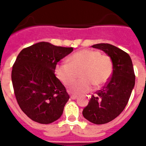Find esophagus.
<instances>
[{
  "mask_svg": "<svg viewBox=\"0 0 146 146\" xmlns=\"http://www.w3.org/2000/svg\"><path fill=\"white\" fill-rule=\"evenodd\" d=\"M70 98H71V99L75 100V99H76V98H77V96H74V95H73V96H70Z\"/></svg>",
  "mask_w": 146,
  "mask_h": 146,
  "instance_id": "34e87169",
  "label": "esophagus"
}]
</instances>
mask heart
Here are the masks:
<instances>
[{
  "mask_svg": "<svg viewBox=\"0 0 146 146\" xmlns=\"http://www.w3.org/2000/svg\"><path fill=\"white\" fill-rule=\"evenodd\" d=\"M69 63L61 62L55 66L57 79L64 85L70 83L80 72L82 80L74 81L70 85V92L82 95L91 92L93 85L99 87L108 80L112 73V62L110 57L102 55L96 50L83 49L74 53L68 58Z\"/></svg>",
  "mask_w": 146,
  "mask_h": 146,
  "instance_id": "obj_1",
  "label": "heart"
}]
</instances>
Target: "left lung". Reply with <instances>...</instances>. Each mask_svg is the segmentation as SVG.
I'll return each mask as SVG.
<instances>
[{
	"instance_id": "8db88e82",
	"label": "left lung",
	"mask_w": 146,
	"mask_h": 146,
	"mask_svg": "<svg viewBox=\"0 0 146 146\" xmlns=\"http://www.w3.org/2000/svg\"><path fill=\"white\" fill-rule=\"evenodd\" d=\"M92 48L103 50L110 57L113 73L106 86L89 100L82 115L92 123L104 124L124 110L135 86V74L131 58L123 50L104 43L94 44Z\"/></svg>"
}]
</instances>
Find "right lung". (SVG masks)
Wrapping results in <instances>:
<instances>
[{"instance_id": "1", "label": "right lung", "mask_w": 146, "mask_h": 146, "mask_svg": "<svg viewBox=\"0 0 146 146\" xmlns=\"http://www.w3.org/2000/svg\"><path fill=\"white\" fill-rule=\"evenodd\" d=\"M73 50L41 42L17 56L11 74L15 96L22 111L35 122L48 124L61 117L70 96L54 69Z\"/></svg>"}]
</instances>
